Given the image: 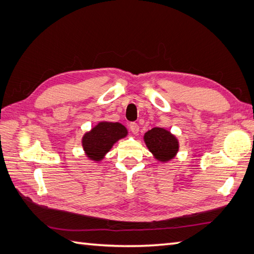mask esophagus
I'll return each mask as SVG.
<instances>
[{
    "label": "esophagus",
    "instance_id": "1",
    "mask_svg": "<svg viewBox=\"0 0 254 254\" xmlns=\"http://www.w3.org/2000/svg\"><path fill=\"white\" fill-rule=\"evenodd\" d=\"M130 130L132 131V133H134V134H137V133H138V131H139V127H138V124H137V123H135V122H132V123H130Z\"/></svg>",
    "mask_w": 254,
    "mask_h": 254
}]
</instances>
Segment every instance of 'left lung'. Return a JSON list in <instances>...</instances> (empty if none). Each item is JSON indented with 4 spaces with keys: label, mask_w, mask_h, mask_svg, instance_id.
<instances>
[{
    "label": "left lung",
    "mask_w": 254,
    "mask_h": 254,
    "mask_svg": "<svg viewBox=\"0 0 254 254\" xmlns=\"http://www.w3.org/2000/svg\"><path fill=\"white\" fill-rule=\"evenodd\" d=\"M143 139L154 158L160 163H168L179 152V141L167 128L154 127L144 134Z\"/></svg>",
    "instance_id": "8db88e82"
}]
</instances>
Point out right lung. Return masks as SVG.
I'll return each mask as SVG.
<instances>
[{
  "mask_svg": "<svg viewBox=\"0 0 254 254\" xmlns=\"http://www.w3.org/2000/svg\"><path fill=\"white\" fill-rule=\"evenodd\" d=\"M127 128L119 122L100 121L82 137L85 156L95 163H100L119 139L127 136Z\"/></svg>",
  "mask_w": 254,
  "mask_h": 254,
  "instance_id": "add662e5",
  "label": "right lung"
}]
</instances>
